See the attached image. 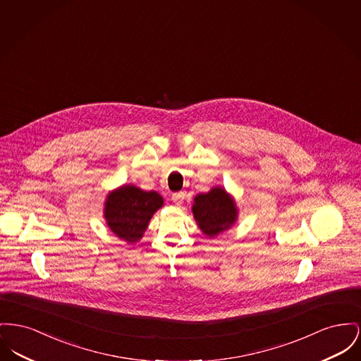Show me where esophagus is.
Returning <instances> with one entry per match:
<instances>
[{
    "label": "esophagus",
    "instance_id": "obj_1",
    "mask_svg": "<svg viewBox=\"0 0 361 361\" xmlns=\"http://www.w3.org/2000/svg\"><path fill=\"white\" fill-rule=\"evenodd\" d=\"M185 197V193L184 192H176L171 195V200L176 203V204H181L183 200Z\"/></svg>",
    "mask_w": 361,
    "mask_h": 361
}]
</instances>
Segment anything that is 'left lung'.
Segmentation results:
<instances>
[{
    "label": "left lung",
    "instance_id": "left-lung-1",
    "mask_svg": "<svg viewBox=\"0 0 361 361\" xmlns=\"http://www.w3.org/2000/svg\"><path fill=\"white\" fill-rule=\"evenodd\" d=\"M192 214L202 233L209 238H215L229 231L237 222L238 209L233 196L224 187L216 185L193 197Z\"/></svg>",
    "mask_w": 361,
    "mask_h": 361
}]
</instances>
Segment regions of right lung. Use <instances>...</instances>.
Wrapping results in <instances>:
<instances>
[{"label":"right lung","mask_w":361,"mask_h":361,"mask_svg":"<svg viewBox=\"0 0 361 361\" xmlns=\"http://www.w3.org/2000/svg\"><path fill=\"white\" fill-rule=\"evenodd\" d=\"M164 206L157 191H143L128 184L109 192L104 203L107 228L128 244L137 243L149 228L152 215Z\"/></svg>","instance_id":"obj_1"}]
</instances>
